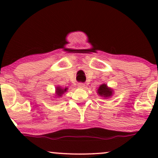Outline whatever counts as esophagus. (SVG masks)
<instances>
[{
    "label": "esophagus",
    "instance_id": "esophagus-1",
    "mask_svg": "<svg viewBox=\"0 0 158 158\" xmlns=\"http://www.w3.org/2000/svg\"><path fill=\"white\" fill-rule=\"evenodd\" d=\"M85 86V85L84 84V83H81V82L78 83V87H79V88H84Z\"/></svg>",
    "mask_w": 158,
    "mask_h": 158
}]
</instances>
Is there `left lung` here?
Masks as SVG:
<instances>
[{"label": "left lung", "instance_id": "left-lung-1", "mask_svg": "<svg viewBox=\"0 0 158 158\" xmlns=\"http://www.w3.org/2000/svg\"><path fill=\"white\" fill-rule=\"evenodd\" d=\"M97 94L101 97L105 98H109L113 95V90L108 88L106 84H102L99 86L97 90Z\"/></svg>", "mask_w": 158, "mask_h": 158}]
</instances>
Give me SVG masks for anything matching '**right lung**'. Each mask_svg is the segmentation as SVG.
<instances>
[{
    "label": "right lung",
    "instance_id": "1",
    "mask_svg": "<svg viewBox=\"0 0 158 158\" xmlns=\"http://www.w3.org/2000/svg\"><path fill=\"white\" fill-rule=\"evenodd\" d=\"M67 90H68V88H61V87H57L56 90V95H57L58 97H61V95H62L64 93H65V92L67 91Z\"/></svg>",
    "mask_w": 158,
    "mask_h": 158
}]
</instances>
